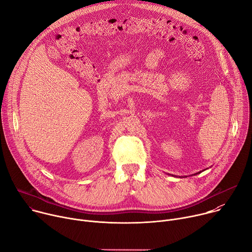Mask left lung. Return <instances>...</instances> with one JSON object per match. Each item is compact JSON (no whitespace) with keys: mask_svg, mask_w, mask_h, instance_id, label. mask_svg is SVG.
Returning a JSON list of instances; mask_svg holds the SVG:
<instances>
[{"mask_svg":"<svg viewBox=\"0 0 252 252\" xmlns=\"http://www.w3.org/2000/svg\"><path fill=\"white\" fill-rule=\"evenodd\" d=\"M198 173H200V171H199V172H197V173H195V174H198ZM195 174H194V175H195Z\"/></svg>","mask_w":252,"mask_h":252,"instance_id":"left-lung-1","label":"left lung"}]
</instances>
